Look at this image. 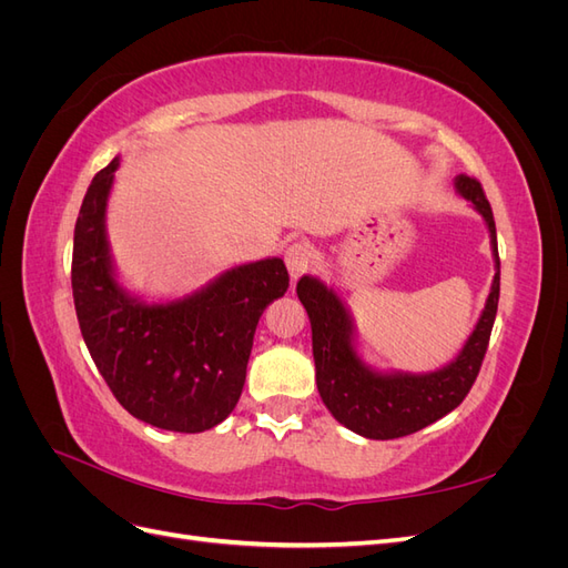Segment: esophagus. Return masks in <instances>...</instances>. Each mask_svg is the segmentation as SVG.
Segmentation results:
<instances>
[{
	"label": "esophagus",
	"mask_w": 568,
	"mask_h": 568,
	"mask_svg": "<svg viewBox=\"0 0 568 568\" xmlns=\"http://www.w3.org/2000/svg\"><path fill=\"white\" fill-rule=\"evenodd\" d=\"M284 263L288 267V274H291V282H296L298 277H303V274L311 270V248H307L305 244L296 242L291 244L286 251H284Z\"/></svg>",
	"instance_id": "obj_1"
}]
</instances>
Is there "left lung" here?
Listing matches in <instances>:
<instances>
[{"mask_svg": "<svg viewBox=\"0 0 568 568\" xmlns=\"http://www.w3.org/2000/svg\"><path fill=\"white\" fill-rule=\"evenodd\" d=\"M455 192L484 217L490 234L495 277L474 332L462 351L436 372L376 369L359 353L357 326L338 291L313 274H303L296 294L313 326V357L320 398L334 419L357 436L390 440L438 422L453 412L476 382L484 363L500 298V255L490 203L467 175L455 178Z\"/></svg>", "mask_w": 568, "mask_h": 568, "instance_id": "obj_1", "label": "left lung"}]
</instances>
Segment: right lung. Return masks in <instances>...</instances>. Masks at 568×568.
<instances>
[{"label": "right lung", "instance_id": "obj_1", "mask_svg": "<svg viewBox=\"0 0 568 568\" xmlns=\"http://www.w3.org/2000/svg\"><path fill=\"white\" fill-rule=\"evenodd\" d=\"M120 156L84 194L73 236V298L99 374L132 417L165 432L201 434L239 403L253 334L286 294L282 257L234 265L180 298L146 301L120 282L106 213Z\"/></svg>", "mask_w": 568, "mask_h": 568}]
</instances>
